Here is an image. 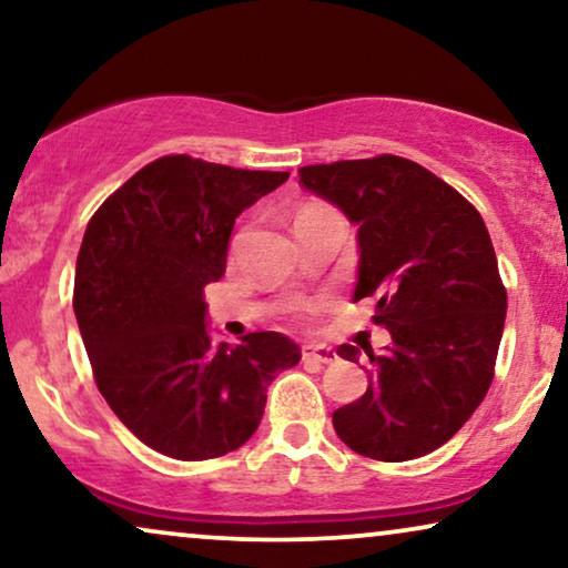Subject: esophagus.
<instances>
[{
	"label": "esophagus",
	"instance_id": "1",
	"mask_svg": "<svg viewBox=\"0 0 568 568\" xmlns=\"http://www.w3.org/2000/svg\"><path fill=\"white\" fill-rule=\"evenodd\" d=\"M302 359L317 362V364H331V362H336V352L325 344H307V346H302Z\"/></svg>",
	"mask_w": 568,
	"mask_h": 568
}]
</instances>
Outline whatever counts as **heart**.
I'll use <instances>...</instances> for the list:
<instances>
[{
    "label": "heart",
    "mask_w": 568,
    "mask_h": 568,
    "mask_svg": "<svg viewBox=\"0 0 568 568\" xmlns=\"http://www.w3.org/2000/svg\"><path fill=\"white\" fill-rule=\"evenodd\" d=\"M305 212H307V209H305Z\"/></svg>",
    "instance_id": "b5f03b06"
}]
</instances>
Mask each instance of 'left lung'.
<instances>
[{"mask_svg":"<svg viewBox=\"0 0 568 568\" xmlns=\"http://www.w3.org/2000/svg\"><path fill=\"white\" fill-rule=\"evenodd\" d=\"M302 189L356 224L354 302L377 300L390 344L375 354L359 400L333 414L346 447L403 463L453 439L486 398L507 292L480 214L418 162L379 154L300 170ZM359 346L338 356L359 362Z\"/></svg>","mask_w":568,"mask_h":568,"instance_id":"obj_1","label":"left lung"}]
</instances>
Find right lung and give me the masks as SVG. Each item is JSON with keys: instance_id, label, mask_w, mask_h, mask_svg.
Returning a JSON list of instances; mask_svg holds the SVG:
<instances>
[{"instance_id": "add662e5", "label": "right lung", "mask_w": 568, "mask_h": 568, "mask_svg": "<svg viewBox=\"0 0 568 568\" xmlns=\"http://www.w3.org/2000/svg\"><path fill=\"white\" fill-rule=\"evenodd\" d=\"M286 178L170 154L131 175L84 230L74 315L98 390L162 455L209 460L243 447L271 379L300 362L276 331L214 344L204 302L235 220Z\"/></svg>"}]
</instances>
